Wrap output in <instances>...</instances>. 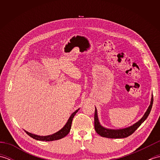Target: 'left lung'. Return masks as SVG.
<instances>
[{"label": "left lung", "mask_w": 160, "mask_h": 160, "mask_svg": "<svg viewBox=\"0 0 160 160\" xmlns=\"http://www.w3.org/2000/svg\"><path fill=\"white\" fill-rule=\"evenodd\" d=\"M153 103V97L151 98V104L149 105L147 111H146L144 116L140 121H138L137 123H135L130 127L123 128V129H118V130H113V129H108L104 128L100 125L99 120H98V114H97V109L96 108H95V115H94V128L95 130L97 132L98 134H99L100 136L107 138H124L128 137L129 135L133 133L135 130L140 127L142 122H144L148 116L149 113L151 111V108Z\"/></svg>", "instance_id": "1"}]
</instances>
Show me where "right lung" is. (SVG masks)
I'll use <instances>...</instances> for the list:
<instances>
[{"instance_id": "right-lung-1", "label": "right lung", "mask_w": 160, "mask_h": 160, "mask_svg": "<svg viewBox=\"0 0 160 160\" xmlns=\"http://www.w3.org/2000/svg\"><path fill=\"white\" fill-rule=\"evenodd\" d=\"M78 109L75 112L71 114V115L70 116L69 119L68 120V122L66 123V124L64 125V127L60 130L59 131L56 132V133L50 135H47V136H40V135H34L32 133H30V132L26 131V133L28 134V135H29L30 137L35 139V140H40V141H46V142H49V141H53V140H60V139H62L64 137H65L66 135L69 133L70 131V129L71 127V124H72V120L73 118L74 117V115H76V113L78 111Z\"/></svg>"}]
</instances>
